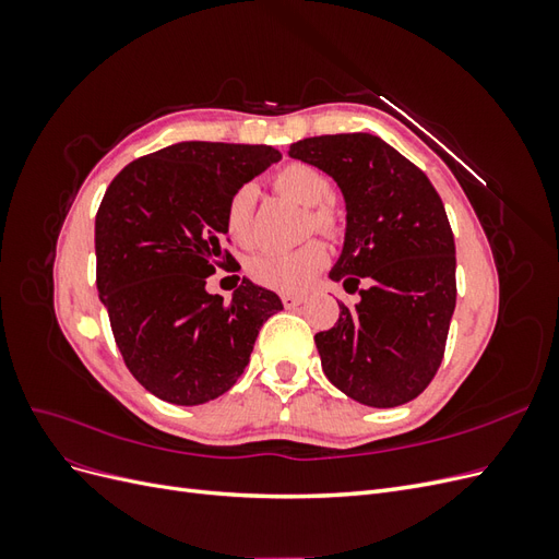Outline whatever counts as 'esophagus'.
I'll return each instance as SVG.
<instances>
[{
    "mask_svg": "<svg viewBox=\"0 0 559 559\" xmlns=\"http://www.w3.org/2000/svg\"><path fill=\"white\" fill-rule=\"evenodd\" d=\"M300 302H302V296H296V294H284V296H282V306H284L286 310L298 308Z\"/></svg>",
    "mask_w": 559,
    "mask_h": 559,
    "instance_id": "obj_1",
    "label": "esophagus"
}]
</instances>
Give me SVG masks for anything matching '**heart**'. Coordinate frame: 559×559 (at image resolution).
<instances>
[{
  "mask_svg": "<svg viewBox=\"0 0 559 559\" xmlns=\"http://www.w3.org/2000/svg\"><path fill=\"white\" fill-rule=\"evenodd\" d=\"M275 189L300 205L310 207L308 226L319 233L337 230V214L329 205L333 181L310 163H289L273 177ZM257 205V186L245 183L226 205V233L235 242H251V216ZM329 263V251L321 242H308L289 251H263L249 261L251 280L275 292H300Z\"/></svg>",
  "mask_w": 559,
  "mask_h": 559,
  "instance_id": "heart-1",
  "label": "heart"
}]
</instances>
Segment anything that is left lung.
<instances>
[{"instance_id":"1","label":"left lung","mask_w":559,"mask_h":559,"mask_svg":"<svg viewBox=\"0 0 559 559\" xmlns=\"http://www.w3.org/2000/svg\"><path fill=\"white\" fill-rule=\"evenodd\" d=\"M289 156L331 175L347 233L331 280L357 294L335 326L314 335L326 378L349 399L394 408L441 368L456 300L454 238L429 177L376 134H321ZM367 282L364 290L358 289Z\"/></svg>"}]
</instances>
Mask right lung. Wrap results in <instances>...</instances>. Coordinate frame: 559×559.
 <instances>
[{
	"label": "right lung",
	"mask_w": 559,
	"mask_h": 559,
	"mask_svg": "<svg viewBox=\"0 0 559 559\" xmlns=\"http://www.w3.org/2000/svg\"><path fill=\"white\" fill-rule=\"evenodd\" d=\"M282 154L273 146L179 142L126 165L95 216L97 292L114 341L144 389L198 405L226 394L249 364L277 294L242 280L230 302L207 277L224 249L226 205Z\"/></svg>",
	"instance_id": "1"
}]
</instances>
